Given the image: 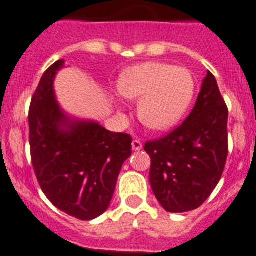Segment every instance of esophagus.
<instances>
[{"label":"esophagus","instance_id":"obj_1","mask_svg":"<svg viewBox=\"0 0 256 256\" xmlns=\"http://www.w3.org/2000/svg\"><path fill=\"white\" fill-rule=\"evenodd\" d=\"M132 148L134 151H140L142 148V142L140 140H133Z\"/></svg>","mask_w":256,"mask_h":256}]
</instances>
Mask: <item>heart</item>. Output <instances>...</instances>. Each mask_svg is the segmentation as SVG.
Listing matches in <instances>:
<instances>
[{
  "label": "heart",
  "mask_w": 256,
  "mask_h": 256,
  "mask_svg": "<svg viewBox=\"0 0 256 256\" xmlns=\"http://www.w3.org/2000/svg\"><path fill=\"white\" fill-rule=\"evenodd\" d=\"M122 96L138 101V116L154 130L172 128L186 114L195 94L188 69L164 62H144L124 70L118 80Z\"/></svg>",
  "instance_id": "b5f03b06"
}]
</instances>
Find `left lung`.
<instances>
[{"instance_id": "obj_1", "label": "left lung", "mask_w": 256, "mask_h": 256, "mask_svg": "<svg viewBox=\"0 0 256 256\" xmlns=\"http://www.w3.org/2000/svg\"><path fill=\"white\" fill-rule=\"evenodd\" d=\"M228 108L208 72L186 120L162 138L148 141L150 183L169 212L198 209L220 180L228 155Z\"/></svg>"}]
</instances>
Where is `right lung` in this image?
<instances>
[{
  "label": "right lung",
  "mask_w": 256,
  "mask_h": 256,
  "mask_svg": "<svg viewBox=\"0 0 256 256\" xmlns=\"http://www.w3.org/2000/svg\"><path fill=\"white\" fill-rule=\"evenodd\" d=\"M64 66L44 72L29 108L32 164L40 188L61 212L91 220L108 209L120 169L132 155V137L98 123L72 120L54 94V79Z\"/></svg>",
  "instance_id": "right-lung-1"
}]
</instances>
